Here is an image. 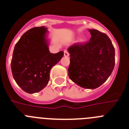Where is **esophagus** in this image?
I'll use <instances>...</instances> for the list:
<instances>
[{
	"instance_id": "1",
	"label": "esophagus",
	"mask_w": 129,
	"mask_h": 129,
	"mask_svg": "<svg viewBox=\"0 0 129 129\" xmlns=\"http://www.w3.org/2000/svg\"><path fill=\"white\" fill-rule=\"evenodd\" d=\"M64 55L65 57L69 56V53H68L67 50H64Z\"/></svg>"
}]
</instances>
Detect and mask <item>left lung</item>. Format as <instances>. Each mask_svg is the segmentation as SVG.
Instances as JSON below:
<instances>
[{
  "instance_id": "1",
  "label": "left lung",
  "mask_w": 129,
  "mask_h": 129,
  "mask_svg": "<svg viewBox=\"0 0 129 129\" xmlns=\"http://www.w3.org/2000/svg\"><path fill=\"white\" fill-rule=\"evenodd\" d=\"M89 31V41L76 43L68 48V76L79 86L94 89L105 83L113 71L115 50L105 34L97 29Z\"/></svg>"
}]
</instances>
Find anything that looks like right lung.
Wrapping results in <instances>:
<instances>
[{
	"instance_id": "add662e5",
	"label": "right lung",
	"mask_w": 129,
	"mask_h": 129,
	"mask_svg": "<svg viewBox=\"0 0 129 129\" xmlns=\"http://www.w3.org/2000/svg\"><path fill=\"white\" fill-rule=\"evenodd\" d=\"M44 26L25 32L15 46L11 61L13 77L17 84L29 94L38 92L48 83L50 71L63 57L62 51L50 52Z\"/></svg>"
}]
</instances>
